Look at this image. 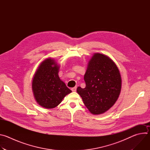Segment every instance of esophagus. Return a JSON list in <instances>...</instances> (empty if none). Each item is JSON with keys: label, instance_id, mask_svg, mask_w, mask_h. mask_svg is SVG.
Returning a JSON list of instances; mask_svg holds the SVG:
<instances>
[{"label": "esophagus", "instance_id": "esophagus-1", "mask_svg": "<svg viewBox=\"0 0 150 150\" xmlns=\"http://www.w3.org/2000/svg\"><path fill=\"white\" fill-rule=\"evenodd\" d=\"M76 88H77V87H73V88H71V90H72V91H74V92H75V91H76Z\"/></svg>", "mask_w": 150, "mask_h": 150}]
</instances>
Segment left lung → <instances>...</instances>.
Listing matches in <instances>:
<instances>
[{"instance_id": "obj_1", "label": "left lung", "mask_w": 150, "mask_h": 150, "mask_svg": "<svg viewBox=\"0 0 150 150\" xmlns=\"http://www.w3.org/2000/svg\"><path fill=\"white\" fill-rule=\"evenodd\" d=\"M86 87L77 88V93L90 112L102 114L115 104L121 90V76L113 61L100 53H95L84 75Z\"/></svg>"}]
</instances>
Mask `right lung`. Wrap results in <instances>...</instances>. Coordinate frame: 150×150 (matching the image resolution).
I'll use <instances>...</instances> for the list:
<instances>
[{"label":"right lung","mask_w":150,"mask_h":150,"mask_svg":"<svg viewBox=\"0 0 150 150\" xmlns=\"http://www.w3.org/2000/svg\"><path fill=\"white\" fill-rule=\"evenodd\" d=\"M59 68L54 60L48 59L41 63L34 76L32 88L34 97L43 108H55L72 92L60 79Z\"/></svg>","instance_id":"add662e5"}]
</instances>
